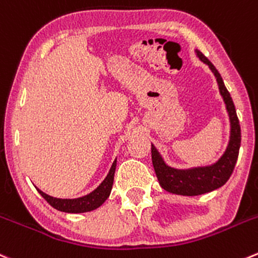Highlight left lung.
Wrapping results in <instances>:
<instances>
[{
    "label": "left lung",
    "instance_id": "left-lung-1",
    "mask_svg": "<svg viewBox=\"0 0 258 258\" xmlns=\"http://www.w3.org/2000/svg\"><path fill=\"white\" fill-rule=\"evenodd\" d=\"M196 52L199 59L211 68V71L216 76L217 82H218L219 92L223 97V101L226 103L227 111L229 114V121H231V139H229V144L226 152L216 164L211 165V166L194 167V169L187 170H179L167 166L162 160L161 155L156 150V147L151 145L152 165H154L157 180H159L162 189L172 192V194L187 197L206 194V192L218 189L222 185L226 184L227 180L233 172L234 166H236L239 146H241V127H239L238 117H237L231 94L227 91L223 79H222L221 74L218 73L216 67L199 50H196Z\"/></svg>",
    "mask_w": 258,
    "mask_h": 258
}]
</instances>
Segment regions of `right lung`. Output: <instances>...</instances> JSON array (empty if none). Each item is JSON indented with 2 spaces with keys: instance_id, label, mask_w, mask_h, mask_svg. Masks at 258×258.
<instances>
[{
  "instance_id": "right-lung-1",
  "label": "right lung",
  "mask_w": 258,
  "mask_h": 258,
  "mask_svg": "<svg viewBox=\"0 0 258 258\" xmlns=\"http://www.w3.org/2000/svg\"><path fill=\"white\" fill-rule=\"evenodd\" d=\"M116 164L117 161L114 160V162L112 164L111 170H109L108 175H107L106 179L103 180L101 185L97 187L96 190L88 194L86 197H82V198L77 199H57L52 198V197L47 196L45 192H42L41 190L37 189V191L41 194L42 198L52 207V208L57 209L60 212H66V213H84V212H91L97 209L98 207H101L104 202L107 201V198L111 194L112 185H113V179H114V171H116Z\"/></svg>"
}]
</instances>
